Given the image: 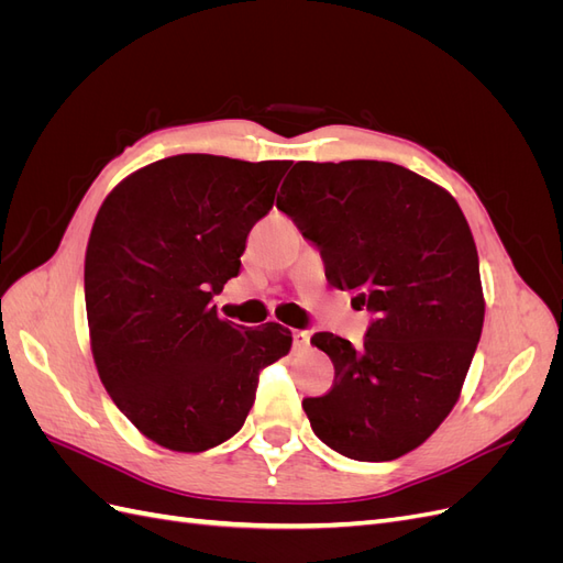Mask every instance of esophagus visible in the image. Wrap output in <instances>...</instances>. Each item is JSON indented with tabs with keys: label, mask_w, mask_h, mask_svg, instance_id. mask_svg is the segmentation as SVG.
<instances>
[{
	"label": "esophagus",
	"mask_w": 563,
	"mask_h": 563,
	"mask_svg": "<svg viewBox=\"0 0 563 563\" xmlns=\"http://www.w3.org/2000/svg\"><path fill=\"white\" fill-rule=\"evenodd\" d=\"M308 345H310V331L296 329V331H294V347H296V350H305Z\"/></svg>",
	"instance_id": "34e87169"
}]
</instances>
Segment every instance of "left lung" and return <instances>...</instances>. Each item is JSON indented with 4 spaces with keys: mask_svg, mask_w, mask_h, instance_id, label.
<instances>
[{
    "mask_svg": "<svg viewBox=\"0 0 563 563\" xmlns=\"http://www.w3.org/2000/svg\"><path fill=\"white\" fill-rule=\"evenodd\" d=\"M327 265V279L373 314L364 345L321 331L335 368L302 399L340 455L383 463L418 449L455 406L484 327L479 255L457 201L391 162H298L277 195Z\"/></svg>",
    "mask_w": 563,
    "mask_h": 563,
    "instance_id": "8db88e82",
    "label": "left lung"
}]
</instances>
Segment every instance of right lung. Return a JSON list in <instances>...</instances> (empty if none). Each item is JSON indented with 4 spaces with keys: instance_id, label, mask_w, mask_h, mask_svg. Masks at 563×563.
Returning <instances> with one entry per match:
<instances>
[{
    "instance_id": "right-lung-1",
    "label": "right lung",
    "mask_w": 563,
    "mask_h": 563,
    "mask_svg": "<svg viewBox=\"0 0 563 563\" xmlns=\"http://www.w3.org/2000/svg\"><path fill=\"white\" fill-rule=\"evenodd\" d=\"M288 166L166 157L96 216L84 261L93 362L119 411L164 449L201 453L240 432L261 371L291 350L282 323L249 331L211 305Z\"/></svg>"
}]
</instances>
